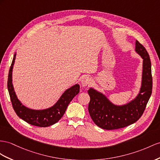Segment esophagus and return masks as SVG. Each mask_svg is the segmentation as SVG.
<instances>
[{
  "mask_svg": "<svg viewBox=\"0 0 160 160\" xmlns=\"http://www.w3.org/2000/svg\"><path fill=\"white\" fill-rule=\"evenodd\" d=\"M91 82V78L88 77V76H84L82 77L81 80V84L82 85V87H87V86L89 85Z\"/></svg>",
  "mask_w": 160,
  "mask_h": 160,
  "instance_id": "obj_1",
  "label": "esophagus"
}]
</instances>
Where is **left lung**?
Returning a JSON list of instances; mask_svg holds the SVG:
<instances>
[{
  "mask_svg": "<svg viewBox=\"0 0 160 160\" xmlns=\"http://www.w3.org/2000/svg\"><path fill=\"white\" fill-rule=\"evenodd\" d=\"M135 51L142 61V81L140 91L128 103L117 105L110 101L103 93L90 88L88 93L91 98L88 112L92 121L105 130L124 128L136 122L144 112L152 92V75L149 55L145 48L136 40Z\"/></svg>",
  "mask_w": 160,
  "mask_h": 160,
  "instance_id": "8db88e82",
  "label": "left lung"
}]
</instances>
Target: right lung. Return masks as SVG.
<instances>
[{"label": "right lung", "instance_id": "right-lung-1", "mask_svg": "<svg viewBox=\"0 0 160 160\" xmlns=\"http://www.w3.org/2000/svg\"><path fill=\"white\" fill-rule=\"evenodd\" d=\"M16 53L13 56L8 76L7 88L13 108L17 115L28 124L39 127H47L55 124L65 113L69 103L80 92V85L76 84L65 91L59 99L52 107L40 110L30 109L23 105L16 95L12 83V72Z\"/></svg>", "mask_w": 160, "mask_h": 160}]
</instances>
